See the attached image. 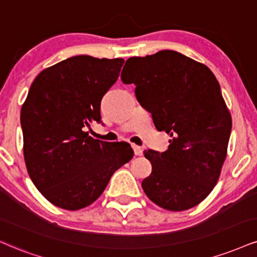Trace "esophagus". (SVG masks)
<instances>
[{"instance_id":"obj_1","label":"esophagus","mask_w":257,"mask_h":257,"mask_svg":"<svg viewBox=\"0 0 257 257\" xmlns=\"http://www.w3.org/2000/svg\"><path fill=\"white\" fill-rule=\"evenodd\" d=\"M133 150H134L135 156H142V148L140 146H137V145H132Z\"/></svg>"}]
</instances>
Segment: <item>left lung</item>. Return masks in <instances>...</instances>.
<instances>
[{
	"label": "left lung",
	"mask_w": 257,
	"mask_h": 257,
	"mask_svg": "<svg viewBox=\"0 0 257 257\" xmlns=\"http://www.w3.org/2000/svg\"><path fill=\"white\" fill-rule=\"evenodd\" d=\"M120 74L154 125L171 137L165 152L145 151L152 174L142 181L148 199L169 211L199 205L217 184L232 119L220 85L205 64L174 50L131 57Z\"/></svg>",
	"instance_id": "left-lung-1"
}]
</instances>
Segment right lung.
<instances>
[{
    "label": "right lung",
    "mask_w": 257,
    "mask_h": 257,
    "mask_svg": "<svg viewBox=\"0 0 257 257\" xmlns=\"http://www.w3.org/2000/svg\"><path fill=\"white\" fill-rule=\"evenodd\" d=\"M123 63L79 55L46 68L31 85L20 115L25 163L52 205L68 211L89 206L134 156L129 144L120 147L85 132L93 120L101 123V98Z\"/></svg>",
    "instance_id": "right-lung-1"
}]
</instances>
